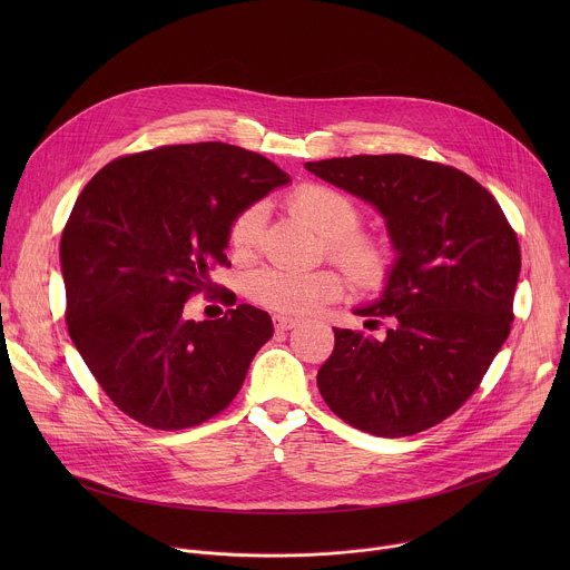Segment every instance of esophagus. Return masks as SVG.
Segmentation results:
<instances>
[{"label":"esophagus","mask_w":570,"mask_h":570,"mask_svg":"<svg viewBox=\"0 0 570 570\" xmlns=\"http://www.w3.org/2000/svg\"><path fill=\"white\" fill-rule=\"evenodd\" d=\"M273 322H275V330H277V332L295 330L297 324H299V320H295V317H286V315H275V317H273Z\"/></svg>","instance_id":"obj_1"}]
</instances>
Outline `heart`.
I'll use <instances>...</instances> for the list:
<instances>
[{"label":"heart","instance_id":"b5f03b06","mask_svg":"<svg viewBox=\"0 0 570 570\" xmlns=\"http://www.w3.org/2000/svg\"><path fill=\"white\" fill-rule=\"evenodd\" d=\"M291 209L324 236L327 250L345 266L354 282L379 286L387 279L394 262L392 246L383 236L356 229L361 207L354 198L330 185L306 183L293 191ZM264 223L266 207L262 203L243 209L229 225V250L243 259L250 257L259 246ZM246 291L266 308L304 315L338 299L345 291V277L334 268L288 271L266 266L248 277Z\"/></svg>","mask_w":570,"mask_h":570}]
</instances>
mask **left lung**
<instances>
[{
	"label": "left lung",
	"mask_w": 570,
	"mask_h": 570,
	"mask_svg": "<svg viewBox=\"0 0 570 570\" xmlns=\"http://www.w3.org/2000/svg\"><path fill=\"white\" fill-rule=\"evenodd\" d=\"M387 223L399 259L358 315L390 320L383 341L334 330L317 372L330 409L379 435L422 433L475 392L510 336L521 248L497 198L460 169L413 155H354L304 165Z\"/></svg>",
	"instance_id": "left-lung-1"
}]
</instances>
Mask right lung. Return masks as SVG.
Wrapping results in <instances>:
<instances>
[{
  "mask_svg": "<svg viewBox=\"0 0 570 570\" xmlns=\"http://www.w3.org/2000/svg\"><path fill=\"white\" fill-rule=\"evenodd\" d=\"M286 183L259 153L200 141L117 157L80 191L60 238L67 332L121 413L180 431L238 394L271 315L238 304L196 322L185 306L218 288L232 220Z\"/></svg>",
  "mask_w": 570,
  "mask_h": 570,
  "instance_id": "add662e5",
  "label": "right lung"
}]
</instances>
